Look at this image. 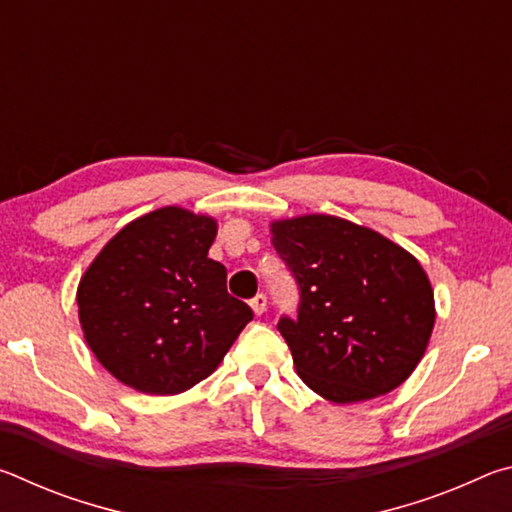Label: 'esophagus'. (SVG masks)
Listing matches in <instances>:
<instances>
[{
  "instance_id": "34e87169",
  "label": "esophagus",
  "mask_w": 512,
  "mask_h": 512,
  "mask_svg": "<svg viewBox=\"0 0 512 512\" xmlns=\"http://www.w3.org/2000/svg\"><path fill=\"white\" fill-rule=\"evenodd\" d=\"M250 307H253L255 316H262L266 311V296H264V293H257V296L250 300Z\"/></svg>"
}]
</instances>
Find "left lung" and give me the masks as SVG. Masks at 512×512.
I'll return each mask as SVG.
<instances>
[{"label": "left lung", "mask_w": 512, "mask_h": 512, "mask_svg": "<svg viewBox=\"0 0 512 512\" xmlns=\"http://www.w3.org/2000/svg\"><path fill=\"white\" fill-rule=\"evenodd\" d=\"M271 235L300 289L298 318L282 316L277 329L311 391L352 404L409 379L436 320L418 259L379 232L329 214L273 221Z\"/></svg>", "instance_id": "left-lung-1"}]
</instances>
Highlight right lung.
<instances>
[{
  "mask_svg": "<svg viewBox=\"0 0 512 512\" xmlns=\"http://www.w3.org/2000/svg\"><path fill=\"white\" fill-rule=\"evenodd\" d=\"M212 216L169 205L124 225L94 257L76 302L83 336L121 384L176 395L219 368L253 311L207 257Z\"/></svg>",
  "mask_w": 512,
  "mask_h": 512,
  "instance_id": "right-lung-1",
  "label": "right lung"
}]
</instances>
